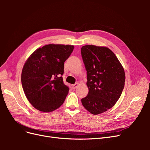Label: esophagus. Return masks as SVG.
Here are the masks:
<instances>
[{"label": "esophagus", "mask_w": 150, "mask_h": 150, "mask_svg": "<svg viewBox=\"0 0 150 150\" xmlns=\"http://www.w3.org/2000/svg\"><path fill=\"white\" fill-rule=\"evenodd\" d=\"M71 86H72V89H76L78 86V84L76 83L75 84H72V85H71Z\"/></svg>", "instance_id": "34e87169"}]
</instances>
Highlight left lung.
Listing matches in <instances>:
<instances>
[{"mask_svg": "<svg viewBox=\"0 0 150 150\" xmlns=\"http://www.w3.org/2000/svg\"><path fill=\"white\" fill-rule=\"evenodd\" d=\"M81 55L87 71L88 94L81 99L93 115H99L115 105L125 83V72L118 59L107 47L86 45Z\"/></svg>", "mask_w": 150, "mask_h": 150, "instance_id": "8db88e82", "label": "left lung"}]
</instances>
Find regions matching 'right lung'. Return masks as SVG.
<instances>
[{
    "mask_svg": "<svg viewBox=\"0 0 150 150\" xmlns=\"http://www.w3.org/2000/svg\"><path fill=\"white\" fill-rule=\"evenodd\" d=\"M73 49L71 45L50 44L36 49L25 61L22 85L27 99L36 110L52 112L64 102L69 89L62 76L64 62Z\"/></svg>",
    "mask_w": 150,
    "mask_h": 150,
    "instance_id": "right-lung-1",
    "label": "right lung"
}]
</instances>
